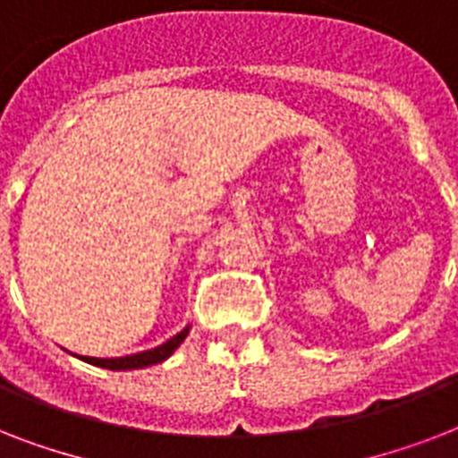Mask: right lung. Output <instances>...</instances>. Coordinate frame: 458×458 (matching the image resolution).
I'll return each instance as SVG.
<instances>
[{
  "label": "right lung",
  "instance_id": "right-lung-1",
  "mask_svg": "<svg viewBox=\"0 0 458 458\" xmlns=\"http://www.w3.org/2000/svg\"><path fill=\"white\" fill-rule=\"evenodd\" d=\"M187 333H190V327L185 330H180L175 337H171L168 342H164L161 347L149 349V352H140V354H131V356H121V359H95V356H82V361L92 363V366H102V369L109 370H132V369H147V366H154V363L165 361L168 356L180 347V342L185 340Z\"/></svg>",
  "mask_w": 458,
  "mask_h": 458
}]
</instances>
